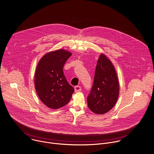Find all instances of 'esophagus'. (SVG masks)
I'll return each mask as SVG.
<instances>
[{"instance_id": "esophagus-1", "label": "esophagus", "mask_w": 154, "mask_h": 154, "mask_svg": "<svg viewBox=\"0 0 154 154\" xmlns=\"http://www.w3.org/2000/svg\"><path fill=\"white\" fill-rule=\"evenodd\" d=\"M74 90L75 92H80L82 91V88L80 86H76L74 88Z\"/></svg>"}]
</instances>
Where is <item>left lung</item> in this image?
<instances>
[{"label": "left lung", "instance_id": "1", "mask_svg": "<svg viewBox=\"0 0 154 154\" xmlns=\"http://www.w3.org/2000/svg\"><path fill=\"white\" fill-rule=\"evenodd\" d=\"M119 94V84L115 68L110 60L101 53L97 61L94 84L87 98L89 109L103 115L116 104Z\"/></svg>", "mask_w": 154, "mask_h": 154}]
</instances>
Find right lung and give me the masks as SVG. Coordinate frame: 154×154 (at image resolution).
Here are the masks:
<instances>
[{
	"label": "right lung",
	"instance_id": "add662e5",
	"mask_svg": "<svg viewBox=\"0 0 154 154\" xmlns=\"http://www.w3.org/2000/svg\"><path fill=\"white\" fill-rule=\"evenodd\" d=\"M72 53L59 49L46 53L39 60L35 74V87L41 101L57 109L70 101L74 89L66 80L63 67Z\"/></svg>",
	"mask_w": 154,
	"mask_h": 154
}]
</instances>
